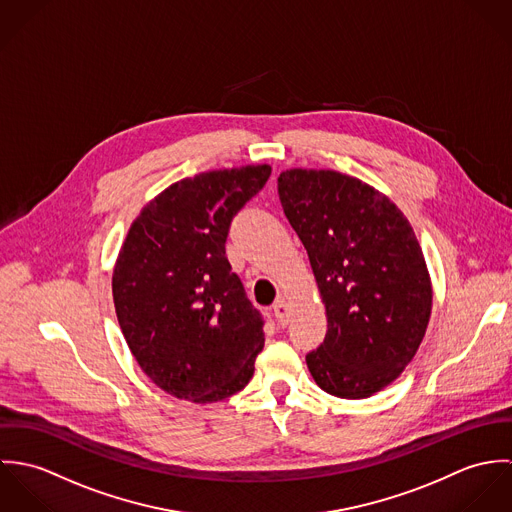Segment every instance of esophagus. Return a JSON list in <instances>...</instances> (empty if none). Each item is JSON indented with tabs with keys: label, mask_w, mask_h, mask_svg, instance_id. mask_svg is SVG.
Wrapping results in <instances>:
<instances>
[{
	"label": "esophagus",
	"mask_w": 512,
	"mask_h": 512,
	"mask_svg": "<svg viewBox=\"0 0 512 512\" xmlns=\"http://www.w3.org/2000/svg\"><path fill=\"white\" fill-rule=\"evenodd\" d=\"M274 313H276L278 323H280L282 327H286V325L290 323V305L286 303V299H278V301L274 303Z\"/></svg>",
	"instance_id": "esophagus-1"
}]
</instances>
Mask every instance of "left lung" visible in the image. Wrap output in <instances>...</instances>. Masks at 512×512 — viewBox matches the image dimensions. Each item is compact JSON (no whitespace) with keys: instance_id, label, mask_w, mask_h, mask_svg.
<instances>
[{"instance_id":"obj_1","label":"left lung","mask_w":512,"mask_h":512,"mask_svg":"<svg viewBox=\"0 0 512 512\" xmlns=\"http://www.w3.org/2000/svg\"><path fill=\"white\" fill-rule=\"evenodd\" d=\"M284 213L303 242L325 303L327 335L305 361L321 390L359 400L414 359L432 315V280L404 213L333 169H286Z\"/></svg>"}]
</instances>
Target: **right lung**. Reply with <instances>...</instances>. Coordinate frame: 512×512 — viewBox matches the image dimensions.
I'll return each instance as SVG.
<instances>
[{
    "label": "right lung",
    "mask_w": 512,
    "mask_h": 512,
    "mask_svg": "<svg viewBox=\"0 0 512 512\" xmlns=\"http://www.w3.org/2000/svg\"><path fill=\"white\" fill-rule=\"evenodd\" d=\"M272 167L242 165L181 179L132 222L112 295L124 339L149 380L197 404L242 390L264 349V321L232 272L230 220Z\"/></svg>",
    "instance_id": "right-lung-1"
}]
</instances>
